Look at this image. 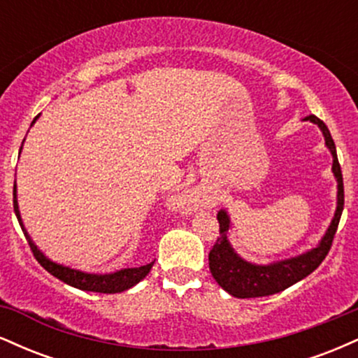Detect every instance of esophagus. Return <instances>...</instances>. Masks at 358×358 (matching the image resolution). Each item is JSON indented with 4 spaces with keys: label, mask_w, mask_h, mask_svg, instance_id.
<instances>
[{
    "label": "esophagus",
    "mask_w": 358,
    "mask_h": 358,
    "mask_svg": "<svg viewBox=\"0 0 358 358\" xmlns=\"http://www.w3.org/2000/svg\"><path fill=\"white\" fill-rule=\"evenodd\" d=\"M187 203L190 205V207H199V200L193 199V196H187Z\"/></svg>",
    "instance_id": "esophagus-1"
}]
</instances>
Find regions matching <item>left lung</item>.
I'll return each mask as SVG.
<instances>
[{"label": "left lung", "instance_id": "8db88e82", "mask_svg": "<svg viewBox=\"0 0 358 358\" xmlns=\"http://www.w3.org/2000/svg\"><path fill=\"white\" fill-rule=\"evenodd\" d=\"M305 121H311L320 126V129L324 134V143H327L328 150L334 155V173L338 182V205H336V212L334 220H331L330 227L327 234L320 242L318 248L311 249L310 252L303 254V256L287 259V261L276 262V264L269 266H256L245 262L234 252L227 241V232L231 227V220H229L227 213L220 210L217 213V220H219V232L220 236L217 237L215 244L208 252V268H210L212 276L215 281L227 291L229 294L236 298H259V296H269V294L279 293V291L286 289L294 282L301 281L308 274H311L323 262L327 254L330 252L331 244H334V237L338 229L340 217L343 212V176L342 168H340L338 158H336V148L331 138L330 131L322 119L316 116H306Z\"/></svg>", "mask_w": 358, "mask_h": 358}]
</instances>
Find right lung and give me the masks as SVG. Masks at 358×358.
I'll return each instance as SVG.
<instances>
[{
  "instance_id": "right-lung-1",
  "label": "right lung",
  "mask_w": 358,
  "mask_h": 358,
  "mask_svg": "<svg viewBox=\"0 0 358 358\" xmlns=\"http://www.w3.org/2000/svg\"><path fill=\"white\" fill-rule=\"evenodd\" d=\"M13 207L16 217H18L20 225H22V231L28 241V245H30L31 252H34L36 261L40 262V266L47 269L52 276L59 278L60 281L67 282V285H71L73 287H79V289L84 291H94V293H121V291H126L129 289V287H133L134 285H138V282L150 273L151 268H153L155 262H150V264L141 266V268H127L113 274H89L82 273V271L67 268V266L64 264H57V262L50 261L42 250L36 248L34 241L30 239V236L24 231L22 219H20L18 202H16V185L13 188Z\"/></svg>"
}]
</instances>
